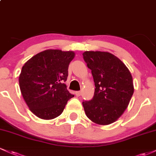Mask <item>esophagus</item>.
<instances>
[{"label": "esophagus", "mask_w": 156, "mask_h": 156, "mask_svg": "<svg viewBox=\"0 0 156 156\" xmlns=\"http://www.w3.org/2000/svg\"><path fill=\"white\" fill-rule=\"evenodd\" d=\"M80 94H81V92H80V91H78V92H76V95L77 97L80 96Z\"/></svg>", "instance_id": "34e87169"}]
</instances>
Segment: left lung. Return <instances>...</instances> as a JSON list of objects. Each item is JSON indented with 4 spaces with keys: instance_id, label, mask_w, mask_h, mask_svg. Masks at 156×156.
<instances>
[{
    "instance_id": "8db88e82",
    "label": "left lung",
    "mask_w": 156,
    "mask_h": 156,
    "mask_svg": "<svg viewBox=\"0 0 156 156\" xmlns=\"http://www.w3.org/2000/svg\"><path fill=\"white\" fill-rule=\"evenodd\" d=\"M83 56L95 86L92 99L83 102L86 115L96 124H112L124 113L133 94L131 73L108 52L85 51Z\"/></svg>"
}]
</instances>
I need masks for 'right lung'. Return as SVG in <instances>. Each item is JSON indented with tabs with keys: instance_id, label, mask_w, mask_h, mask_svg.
<instances>
[{
	"instance_id": "add662e5",
	"label": "right lung",
	"mask_w": 156,
	"mask_h": 156,
	"mask_svg": "<svg viewBox=\"0 0 156 156\" xmlns=\"http://www.w3.org/2000/svg\"><path fill=\"white\" fill-rule=\"evenodd\" d=\"M73 51L49 49L34 55L25 63L19 76L21 94L30 111L42 119H52L63 112L74 95L64 82Z\"/></svg>"
}]
</instances>
